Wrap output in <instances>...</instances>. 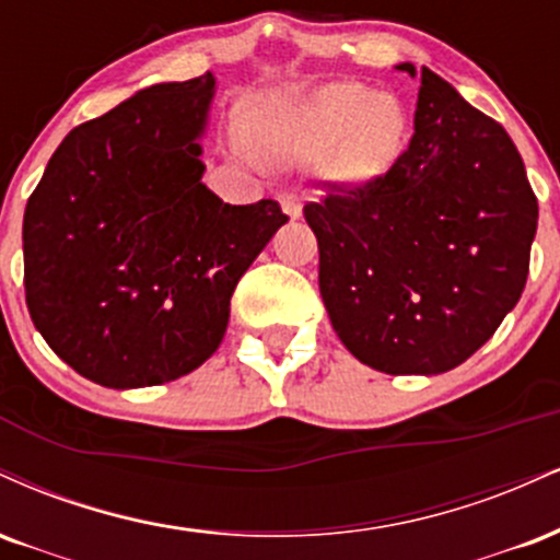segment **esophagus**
<instances>
[{
	"label": "esophagus",
	"instance_id": "esophagus-1",
	"mask_svg": "<svg viewBox=\"0 0 560 560\" xmlns=\"http://www.w3.org/2000/svg\"><path fill=\"white\" fill-rule=\"evenodd\" d=\"M278 201H280L282 212L291 217V220H299V217H301V201H299V196H295V194H280Z\"/></svg>",
	"mask_w": 560,
	"mask_h": 560
}]
</instances>
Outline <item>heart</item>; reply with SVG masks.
Returning <instances> with one entry per match:
<instances>
[{
    "label": "heart",
    "instance_id": "b5f03b06",
    "mask_svg": "<svg viewBox=\"0 0 560 560\" xmlns=\"http://www.w3.org/2000/svg\"><path fill=\"white\" fill-rule=\"evenodd\" d=\"M409 112L393 94L361 83H330L293 107L256 117L254 143L272 164L319 162L335 186L361 188L380 180L404 154ZM246 154L254 151L246 147Z\"/></svg>",
    "mask_w": 560,
    "mask_h": 560
}]
</instances>
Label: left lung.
Returning a JSON list of instances; mask_svg holds the SVG:
<instances>
[{"label": "left lung", "mask_w": 560, "mask_h": 560, "mask_svg": "<svg viewBox=\"0 0 560 560\" xmlns=\"http://www.w3.org/2000/svg\"><path fill=\"white\" fill-rule=\"evenodd\" d=\"M413 78L417 68L400 62ZM332 330L385 374L464 364L522 299L537 199L503 125L422 68L409 149L380 180L306 203Z\"/></svg>", "instance_id": "8db88e82"}]
</instances>
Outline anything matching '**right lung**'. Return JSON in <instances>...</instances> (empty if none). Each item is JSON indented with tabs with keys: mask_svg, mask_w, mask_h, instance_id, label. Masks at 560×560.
I'll return each instance as SVG.
<instances>
[{
	"mask_svg": "<svg viewBox=\"0 0 560 560\" xmlns=\"http://www.w3.org/2000/svg\"><path fill=\"white\" fill-rule=\"evenodd\" d=\"M214 75L156 83L59 143L23 217L25 304L91 383L128 390L201 366L230 295L285 225L280 203L233 207L201 183Z\"/></svg>",
	"mask_w": 560,
	"mask_h": 560,
	"instance_id": "right-lung-1",
	"label": "right lung"
}]
</instances>
